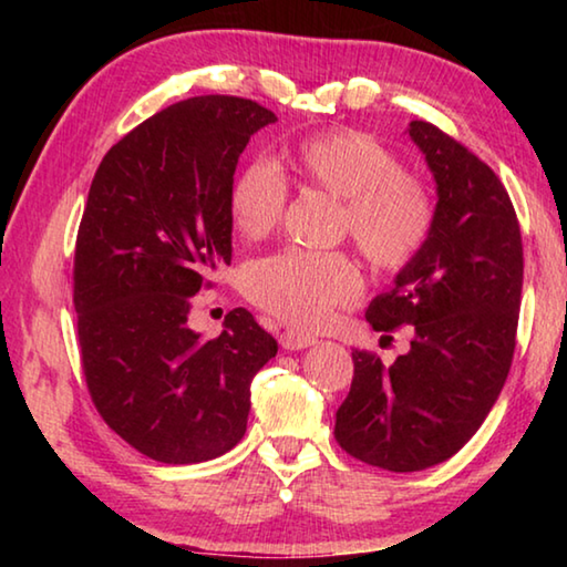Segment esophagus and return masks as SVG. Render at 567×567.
<instances>
[{"label":"esophagus","instance_id":"obj_1","mask_svg":"<svg viewBox=\"0 0 567 567\" xmlns=\"http://www.w3.org/2000/svg\"><path fill=\"white\" fill-rule=\"evenodd\" d=\"M315 342H318V340L310 338V334H300V332H292V330H287V332L280 334V344L285 350H305Z\"/></svg>","mask_w":567,"mask_h":567}]
</instances>
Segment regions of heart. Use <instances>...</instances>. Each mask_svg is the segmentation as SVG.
<instances>
[{"label":"heart","instance_id":"b5f03b06","mask_svg":"<svg viewBox=\"0 0 567 567\" xmlns=\"http://www.w3.org/2000/svg\"><path fill=\"white\" fill-rule=\"evenodd\" d=\"M285 165L305 187L342 199V229L372 267L400 272L425 247L435 225V203L425 182L405 172L385 145L358 130H330L305 137L285 152ZM287 185L275 169L252 165L229 189V217L243 237L270 235L282 223ZM245 295L277 320L315 330L334 307L362 292V277L348 255L287 249L252 262Z\"/></svg>","mask_w":567,"mask_h":567}]
</instances>
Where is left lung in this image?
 Returning <instances> with one entry per match:
<instances>
[{
    "label": "left lung",
    "mask_w": 567,
    "mask_h": 567,
    "mask_svg": "<svg viewBox=\"0 0 567 567\" xmlns=\"http://www.w3.org/2000/svg\"><path fill=\"white\" fill-rule=\"evenodd\" d=\"M408 132L435 177V225L364 318L378 332L412 324L410 350L390 368L354 350L334 415L344 453L392 473L443 463L477 433L511 372L523 295L520 225L503 182L435 124Z\"/></svg>",
    "instance_id": "1"
}]
</instances>
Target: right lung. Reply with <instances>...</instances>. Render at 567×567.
<instances>
[{
    "mask_svg": "<svg viewBox=\"0 0 567 567\" xmlns=\"http://www.w3.org/2000/svg\"><path fill=\"white\" fill-rule=\"evenodd\" d=\"M262 104L207 94L152 114L94 172L74 247L82 370L102 420L157 463L189 465L243 440L249 385L277 342L245 307L215 340L189 297L233 260L229 189Z\"/></svg>",
    "mask_w": 567,
    "mask_h": 567,
    "instance_id": "right-lung-1",
    "label": "right lung"
}]
</instances>
